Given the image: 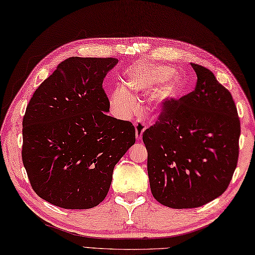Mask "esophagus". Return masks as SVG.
<instances>
[{
  "label": "esophagus",
  "mask_w": 255,
  "mask_h": 255,
  "mask_svg": "<svg viewBox=\"0 0 255 255\" xmlns=\"http://www.w3.org/2000/svg\"><path fill=\"white\" fill-rule=\"evenodd\" d=\"M146 129L145 123L142 121H137L135 123V135H136V139L140 140L142 137V133Z\"/></svg>",
  "instance_id": "esophagus-1"
}]
</instances>
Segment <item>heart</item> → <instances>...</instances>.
<instances>
[{"mask_svg": "<svg viewBox=\"0 0 255 255\" xmlns=\"http://www.w3.org/2000/svg\"><path fill=\"white\" fill-rule=\"evenodd\" d=\"M174 76L175 71L172 68L164 66L151 67L146 72L132 77L128 86L132 91L146 96L153 95L158 92L156 102L162 103L179 96L184 91L183 80L177 77L174 78ZM111 105L117 113L123 117L129 116L136 108L135 99L123 88L115 91L111 96Z\"/></svg>", "mask_w": 255, "mask_h": 255, "instance_id": "b5f03b06", "label": "heart"}]
</instances>
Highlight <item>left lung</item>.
Masks as SVG:
<instances>
[{
	"mask_svg": "<svg viewBox=\"0 0 255 255\" xmlns=\"http://www.w3.org/2000/svg\"><path fill=\"white\" fill-rule=\"evenodd\" d=\"M195 91L165 101L142 133L152 196L173 209L204 206L224 192L238 162L240 121L233 96L212 71L191 64Z\"/></svg>",
	"mask_w": 255,
	"mask_h": 255,
	"instance_id": "left-lung-1",
	"label": "left lung"
}]
</instances>
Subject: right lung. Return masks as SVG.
Instances as JSON below:
<instances>
[{
    "mask_svg": "<svg viewBox=\"0 0 255 255\" xmlns=\"http://www.w3.org/2000/svg\"><path fill=\"white\" fill-rule=\"evenodd\" d=\"M116 58L70 57L30 102L22 120V162L35 194L64 209H91L106 198L115 165L135 144L129 121L106 113L103 82Z\"/></svg>",
    "mask_w": 255,
    "mask_h": 255,
    "instance_id": "add662e5",
    "label": "right lung"
}]
</instances>
